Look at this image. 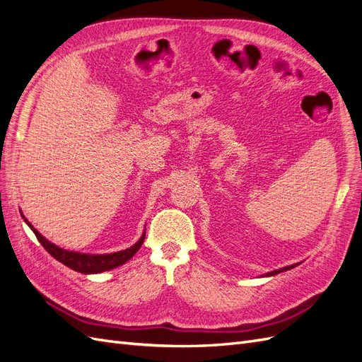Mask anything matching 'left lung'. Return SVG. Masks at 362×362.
Returning <instances> with one entry per match:
<instances>
[{
	"mask_svg": "<svg viewBox=\"0 0 362 362\" xmlns=\"http://www.w3.org/2000/svg\"><path fill=\"white\" fill-rule=\"evenodd\" d=\"M298 264H291V266H287V267H282V269H278V270H273V272H269V273H266V275H262V276H275V275H278V273H281V272H286V270H290V269H293V267H296Z\"/></svg>",
	"mask_w": 362,
	"mask_h": 362,
	"instance_id": "left-lung-1",
	"label": "left lung"
}]
</instances>
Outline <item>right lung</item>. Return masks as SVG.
<instances>
[{
	"label": "right lung",
	"mask_w": 362,
	"mask_h": 362,
	"mask_svg": "<svg viewBox=\"0 0 362 362\" xmlns=\"http://www.w3.org/2000/svg\"><path fill=\"white\" fill-rule=\"evenodd\" d=\"M24 221L31 228V231L35 233V235L37 237L39 243L47 249V252H48L51 257H54L57 261H60L62 264H64V266L75 270V272L84 273V275H92V273H103V272L112 270L115 267H119V266L125 264L128 259H131V258L134 257V254L140 249V246L144 245V240H145V233H144V235L139 238V242L136 245H133V246L125 249V250L113 252V254H101V255L81 254V252H74V250L62 249V247L56 246L54 243L48 242V240L43 237L37 231V229L27 221L25 217H24Z\"/></svg>",
	"instance_id": "add662e5"
}]
</instances>
